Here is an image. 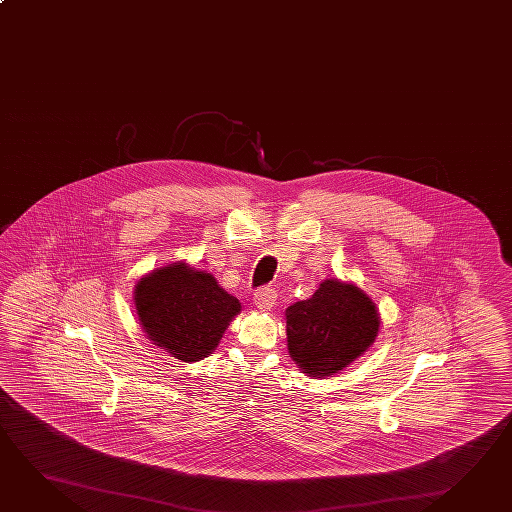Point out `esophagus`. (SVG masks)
I'll list each match as a JSON object with an SVG mask.
<instances>
[{
    "label": "esophagus",
    "mask_w": 512,
    "mask_h": 512,
    "mask_svg": "<svg viewBox=\"0 0 512 512\" xmlns=\"http://www.w3.org/2000/svg\"><path fill=\"white\" fill-rule=\"evenodd\" d=\"M276 303V291L272 287H261L258 291L254 292V305L260 311H269Z\"/></svg>",
    "instance_id": "obj_1"
}]
</instances>
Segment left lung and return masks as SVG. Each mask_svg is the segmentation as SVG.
Wrapping results in <instances>:
<instances>
[{
	"mask_svg": "<svg viewBox=\"0 0 512 512\" xmlns=\"http://www.w3.org/2000/svg\"><path fill=\"white\" fill-rule=\"evenodd\" d=\"M292 361L311 378L331 376L371 347L380 331L374 301L354 283L323 280L285 311Z\"/></svg>",
	"mask_w": 512,
	"mask_h": 512,
	"instance_id": "8db88e82",
	"label": "left lung"
}]
</instances>
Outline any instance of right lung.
<instances>
[{
    "instance_id": "right-lung-1",
    "label": "right lung",
    "mask_w": 512,
    "mask_h": 512,
    "mask_svg": "<svg viewBox=\"0 0 512 512\" xmlns=\"http://www.w3.org/2000/svg\"><path fill=\"white\" fill-rule=\"evenodd\" d=\"M134 305L147 338L181 361L207 358L220 343L240 301L216 278L178 261L143 276Z\"/></svg>"
}]
</instances>
